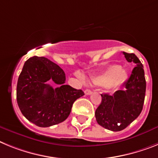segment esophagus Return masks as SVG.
<instances>
[{
	"mask_svg": "<svg viewBox=\"0 0 158 158\" xmlns=\"http://www.w3.org/2000/svg\"><path fill=\"white\" fill-rule=\"evenodd\" d=\"M84 93L86 94H87V95H89V94H92V91H91V90H89V89H87V90H85Z\"/></svg>",
	"mask_w": 158,
	"mask_h": 158,
	"instance_id": "34e87169",
	"label": "esophagus"
}]
</instances>
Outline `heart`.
I'll return each mask as SVG.
<instances>
[{
	"instance_id": "obj_1",
	"label": "heart",
	"mask_w": 158,
	"mask_h": 158,
	"mask_svg": "<svg viewBox=\"0 0 158 158\" xmlns=\"http://www.w3.org/2000/svg\"><path fill=\"white\" fill-rule=\"evenodd\" d=\"M127 75L122 67L117 64L108 66L103 71L91 78V83L98 87L114 89L127 80Z\"/></svg>"
}]
</instances>
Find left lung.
Here are the masks:
<instances>
[{"instance_id":"1","label":"left lung","mask_w":158,"mask_h":158,"mask_svg":"<svg viewBox=\"0 0 158 158\" xmlns=\"http://www.w3.org/2000/svg\"><path fill=\"white\" fill-rule=\"evenodd\" d=\"M126 60L134 67L125 90L115 91L113 95L102 94V102L95 110L97 123L111 131H121L139 116L143 108L146 83L143 65L134 53L123 52Z\"/></svg>"}]
</instances>
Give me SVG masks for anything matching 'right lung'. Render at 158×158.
Masks as SVG:
<instances>
[{"label":"right lung","mask_w":158,"mask_h":158,"mask_svg":"<svg viewBox=\"0 0 158 158\" xmlns=\"http://www.w3.org/2000/svg\"><path fill=\"white\" fill-rule=\"evenodd\" d=\"M53 81L59 85L53 89L46 82ZM64 71L45 57L28 59L19 75L16 100L22 114L40 127L59 124L68 118L74 102L84 94L65 85Z\"/></svg>","instance_id":"add662e5"}]
</instances>
